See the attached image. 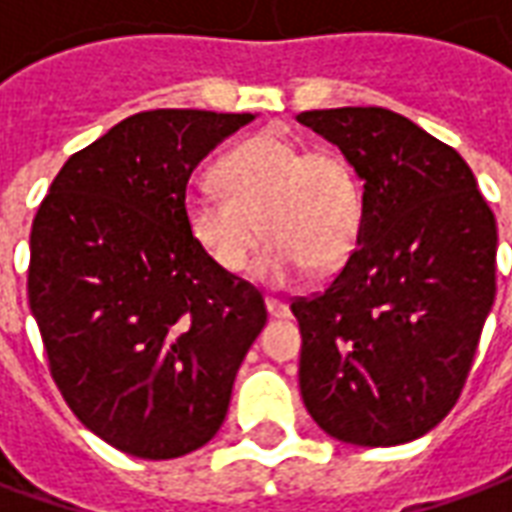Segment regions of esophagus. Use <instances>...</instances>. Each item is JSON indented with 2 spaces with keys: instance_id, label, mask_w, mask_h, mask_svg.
<instances>
[{
  "instance_id": "obj_1",
  "label": "esophagus",
  "mask_w": 512,
  "mask_h": 512,
  "mask_svg": "<svg viewBox=\"0 0 512 512\" xmlns=\"http://www.w3.org/2000/svg\"><path fill=\"white\" fill-rule=\"evenodd\" d=\"M266 310H268V315H271V318H288V315H290L288 304H285V301L274 299V296H268V299H266Z\"/></svg>"
}]
</instances>
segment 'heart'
<instances>
[{"instance_id": "1", "label": "heart", "mask_w": 512, "mask_h": 512, "mask_svg": "<svg viewBox=\"0 0 512 512\" xmlns=\"http://www.w3.org/2000/svg\"><path fill=\"white\" fill-rule=\"evenodd\" d=\"M213 183L223 194L191 191L183 222L224 274H244L263 233L268 246L260 274L274 285L310 266L326 271L343 263L362 235V183L351 161L332 147L307 150L285 136H252L216 161Z\"/></svg>"}]
</instances>
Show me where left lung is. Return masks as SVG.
Here are the masks:
<instances>
[{"label":"left lung","mask_w":512,"mask_h":512,"mask_svg":"<svg viewBox=\"0 0 512 512\" xmlns=\"http://www.w3.org/2000/svg\"><path fill=\"white\" fill-rule=\"evenodd\" d=\"M299 123L365 180V224L334 279L290 310L310 417L359 447L425 436L450 414L496 296V219L458 150L381 106Z\"/></svg>","instance_id":"1"}]
</instances>
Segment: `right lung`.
<instances>
[{
  "label": "right lung",
  "instance_id": "obj_1",
  "mask_svg": "<svg viewBox=\"0 0 512 512\" xmlns=\"http://www.w3.org/2000/svg\"><path fill=\"white\" fill-rule=\"evenodd\" d=\"M255 115L153 109L73 153L29 235V310L65 403L115 450L169 461L222 428L260 290L183 222L194 167Z\"/></svg>",
  "mask_w": 512,
  "mask_h": 512
}]
</instances>
